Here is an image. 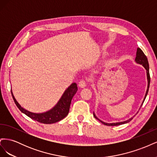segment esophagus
<instances>
[{
    "instance_id": "obj_1",
    "label": "esophagus",
    "mask_w": 157,
    "mask_h": 157,
    "mask_svg": "<svg viewBox=\"0 0 157 157\" xmlns=\"http://www.w3.org/2000/svg\"><path fill=\"white\" fill-rule=\"evenodd\" d=\"M86 84H87V82H86V80L82 79L81 80H80V82H78V87L83 88L86 86Z\"/></svg>"
}]
</instances>
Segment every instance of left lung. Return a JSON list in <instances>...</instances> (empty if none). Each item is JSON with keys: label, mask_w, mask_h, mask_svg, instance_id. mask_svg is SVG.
<instances>
[{"label": "left lung", "mask_w": 157, "mask_h": 157, "mask_svg": "<svg viewBox=\"0 0 157 157\" xmlns=\"http://www.w3.org/2000/svg\"><path fill=\"white\" fill-rule=\"evenodd\" d=\"M136 61L137 63H140L141 65H142L144 66V67H145V69L147 70V80H148V86H147V92H146V94H145V98H144V100L143 101V103L145 101V99L146 98V96L147 94H148V92H149V85H150V80H151V78H150V74H149V62H148V59H147V56L145 55V54L144 53V52L142 51L140 48H137V54H136ZM143 103H142V105H143ZM141 105V106H142ZM94 117L96 118V119H98V121H100L102 124H105V125H107V126H118V125H121V124H125V123H128L130 122L132 119L133 118H134V117H132L131 118H130L129 120L128 121H126L124 122H117V123H112V124H109V123H105V122H103V121H100L99 119H98V118L96 117V115H94ZM136 116V115H135Z\"/></svg>", "instance_id": "obj_1"}]
</instances>
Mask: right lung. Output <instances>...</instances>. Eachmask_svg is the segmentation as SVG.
Listing matches in <instances>:
<instances>
[{"label":"right lung","instance_id":"1","mask_svg":"<svg viewBox=\"0 0 157 157\" xmlns=\"http://www.w3.org/2000/svg\"><path fill=\"white\" fill-rule=\"evenodd\" d=\"M77 90L78 88L77 84L73 83L65 90L59 101L53 109L48 112L40 114L31 113L22 108L13 96L12 90L11 93L16 105L22 113L25 114L27 116L30 117L32 119L42 123V124H52V123H55L62 120L68 115L71 100H72L74 95L77 92Z\"/></svg>","mask_w":157,"mask_h":157}]
</instances>
